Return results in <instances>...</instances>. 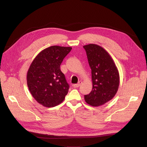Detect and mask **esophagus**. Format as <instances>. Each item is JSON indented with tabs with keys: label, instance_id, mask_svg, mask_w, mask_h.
<instances>
[{
	"label": "esophagus",
	"instance_id": "obj_1",
	"mask_svg": "<svg viewBox=\"0 0 147 147\" xmlns=\"http://www.w3.org/2000/svg\"><path fill=\"white\" fill-rule=\"evenodd\" d=\"M82 81H79L78 83H77V84H73V87L74 88H79V86H80V84H82Z\"/></svg>",
	"mask_w": 147,
	"mask_h": 147
}]
</instances>
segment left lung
Returning a JSON list of instances; mask_svg holds the SVG:
<instances>
[{
  "label": "left lung",
  "mask_w": 147,
  "mask_h": 147,
  "mask_svg": "<svg viewBox=\"0 0 147 147\" xmlns=\"http://www.w3.org/2000/svg\"><path fill=\"white\" fill-rule=\"evenodd\" d=\"M92 70V90L84 95V101L98 107L111 100L116 94L120 76L114 61L105 49L96 44L83 46Z\"/></svg>",
  "instance_id": "obj_1"
}]
</instances>
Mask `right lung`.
<instances>
[{
	"label": "right lung",
	"mask_w": 147,
	"mask_h": 147,
	"mask_svg": "<svg viewBox=\"0 0 147 147\" xmlns=\"http://www.w3.org/2000/svg\"><path fill=\"white\" fill-rule=\"evenodd\" d=\"M71 47L52 46L37 54L27 73V83L36 101L46 107H53L63 102L69 85L60 69L64 58Z\"/></svg>",
	"instance_id": "right-lung-1"
}]
</instances>
